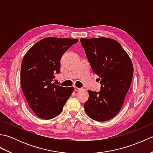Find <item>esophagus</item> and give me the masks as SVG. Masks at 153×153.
Returning a JSON list of instances; mask_svg holds the SVG:
<instances>
[{
    "mask_svg": "<svg viewBox=\"0 0 153 153\" xmlns=\"http://www.w3.org/2000/svg\"><path fill=\"white\" fill-rule=\"evenodd\" d=\"M80 90H83V88H78L77 87H74V91H79Z\"/></svg>",
    "mask_w": 153,
    "mask_h": 153,
    "instance_id": "obj_1",
    "label": "esophagus"
}]
</instances>
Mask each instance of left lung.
Instances as JSON below:
<instances>
[{"mask_svg":"<svg viewBox=\"0 0 153 153\" xmlns=\"http://www.w3.org/2000/svg\"><path fill=\"white\" fill-rule=\"evenodd\" d=\"M80 42L101 85L99 92L88 90L85 111L94 120L106 121L121 109L131 85L134 67L128 54L116 40L81 38Z\"/></svg>","mask_w":153,"mask_h":153,"instance_id":"8db88e82","label":"left lung"}]
</instances>
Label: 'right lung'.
Returning <instances> with one entry per match:
<instances>
[{"label":"right lung","instance_id":"1","mask_svg":"<svg viewBox=\"0 0 153 153\" xmlns=\"http://www.w3.org/2000/svg\"><path fill=\"white\" fill-rule=\"evenodd\" d=\"M77 39L47 37L29 50L21 65V86L29 106L37 116L50 120L60 114L74 87L53 83L60 72L61 57Z\"/></svg>","mask_w":153,"mask_h":153}]
</instances>
